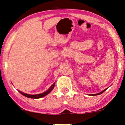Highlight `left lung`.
<instances>
[{"instance_id": "obj_1", "label": "left lung", "mask_w": 125, "mask_h": 125, "mask_svg": "<svg viewBox=\"0 0 125 125\" xmlns=\"http://www.w3.org/2000/svg\"><path fill=\"white\" fill-rule=\"evenodd\" d=\"M107 89H108V88H105V90H104L103 91H102L101 92H100V93H98V94H91V95H93H93H100V94H101L102 93H103L105 91V90H107Z\"/></svg>"}]
</instances>
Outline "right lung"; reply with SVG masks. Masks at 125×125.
<instances>
[{
	"label": "right lung",
	"mask_w": 125,
	"mask_h": 125,
	"mask_svg": "<svg viewBox=\"0 0 125 125\" xmlns=\"http://www.w3.org/2000/svg\"><path fill=\"white\" fill-rule=\"evenodd\" d=\"M55 83H54L53 84L49 87V88L47 90V91H45V92H43L42 93H41V94H35V95H31V94H26V93H24L22 92V91H20V90H18V91H19V92L20 93V94H21L22 95L25 96V97H26L30 98H35V99L41 98H42L43 97H45V96H46V95H48V94H49V93L52 91V90L53 89L54 87H55Z\"/></svg>",
	"instance_id": "obj_1"
}]
</instances>
